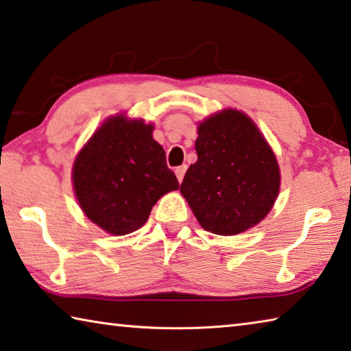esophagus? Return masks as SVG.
I'll return each instance as SVG.
<instances>
[{"label": "esophagus", "mask_w": 351, "mask_h": 351, "mask_svg": "<svg viewBox=\"0 0 351 351\" xmlns=\"http://www.w3.org/2000/svg\"><path fill=\"white\" fill-rule=\"evenodd\" d=\"M186 170H187V165H186V164L180 165V167H176L175 173H176V178H178V181H180V182L184 180V175H186Z\"/></svg>", "instance_id": "1"}]
</instances>
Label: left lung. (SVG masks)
<instances>
[{"instance_id": "8db88e82", "label": "left lung", "mask_w": 351, "mask_h": 351, "mask_svg": "<svg viewBox=\"0 0 351 351\" xmlns=\"http://www.w3.org/2000/svg\"><path fill=\"white\" fill-rule=\"evenodd\" d=\"M195 150L198 161L184 176L181 193L206 230L235 235L268 215L278 195L280 170L245 112L226 110L206 119Z\"/></svg>"}]
</instances>
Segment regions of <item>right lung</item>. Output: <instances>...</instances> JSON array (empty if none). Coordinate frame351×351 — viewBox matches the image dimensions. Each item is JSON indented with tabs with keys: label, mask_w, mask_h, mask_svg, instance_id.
Masks as SVG:
<instances>
[{
	"label": "right lung",
	"mask_w": 351,
	"mask_h": 351,
	"mask_svg": "<svg viewBox=\"0 0 351 351\" xmlns=\"http://www.w3.org/2000/svg\"><path fill=\"white\" fill-rule=\"evenodd\" d=\"M152 132L153 127L142 121L111 117L74 162L73 181L80 207L112 235L138 230L156 201L180 187Z\"/></svg>",
	"instance_id": "obj_1"
}]
</instances>
